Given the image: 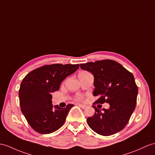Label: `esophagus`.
<instances>
[{
	"mask_svg": "<svg viewBox=\"0 0 155 155\" xmlns=\"http://www.w3.org/2000/svg\"><path fill=\"white\" fill-rule=\"evenodd\" d=\"M78 105H79V107H81V108H83V109H84V108H85L87 107V105H85V104H78Z\"/></svg>",
	"mask_w": 155,
	"mask_h": 155,
	"instance_id": "obj_1",
	"label": "esophagus"
}]
</instances>
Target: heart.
I'll list each match as a JSON object with an SVG mask.
<instances>
[{"label":"heart","mask_w":155,"mask_h":155,"mask_svg":"<svg viewBox=\"0 0 155 155\" xmlns=\"http://www.w3.org/2000/svg\"><path fill=\"white\" fill-rule=\"evenodd\" d=\"M82 72H85V71H82ZM81 99H82V97H81V96H79V97H78L76 98V100L80 101V100H81Z\"/></svg>","instance_id":"b5f03b06"}]
</instances>
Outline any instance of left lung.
I'll return each instance as SVG.
<instances>
[{
	"mask_svg": "<svg viewBox=\"0 0 155 155\" xmlns=\"http://www.w3.org/2000/svg\"><path fill=\"white\" fill-rule=\"evenodd\" d=\"M81 69L94 76V96L99 98L94 104L104 103L108 109L101 110L87 119L89 126L97 134L109 136L122 130L136 106L138 93L134 75L114 60H103L81 64Z\"/></svg>",
	"mask_w": 155,
	"mask_h": 155,
	"instance_id": "left-lung-1",
	"label": "left lung"
}]
</instances>
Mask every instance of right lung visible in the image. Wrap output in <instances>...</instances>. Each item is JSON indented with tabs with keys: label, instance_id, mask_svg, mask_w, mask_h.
I'll use <instances>...</instances> for the list:
<instances>
[{
	"label": "right lung",
	"instance_id": "add662e5",
	"mask_svg": "<svg viewBox=\"0 0 155 155\" xmlns=\"http://www.w3.org/2000/svg\"><path fill=\"white\" fill-rule=\"evenodd\" d=\"M79 64H54L33 70L22 80L19 97L21 110L33 129L41 134L52 133L64 124L74 104L66 108L52 104V93L64 79L75 72Z\"/></svg>",
	"mask_w": 155,
	"mask_h": 155
}]
</instances>
